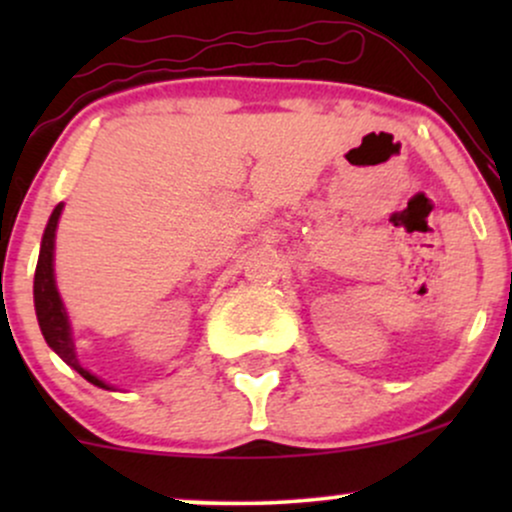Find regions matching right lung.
<instances>
[{"label":"right lung","mask_w":512,"mask_h":512,"mask_svg":"<svg viewBox=\"0 0 512 512\" xmlns=\"http://www.w3.org/2000/svg\"><path fill=\"white\" fill-rule=\"evenodd\" d=\"M62 207L64 204H57L55 211L50 214V221H48V226H45V233H43V243H40L38 267H35V281H33L35 315H38L40 332H43L45 342H48L50 349L55 351V354L60 356L64 363H67V366H72L76 373L84 375L88 383L110 390V387L105 385L101 378H96L93 373H88V370L79 363V358H76L72 327H69L67 310H64L60 293H57L55 267H52V260H55V231H57V221H60Z\"/></svg>","instance_id":"obj_1"}]
</instances>
